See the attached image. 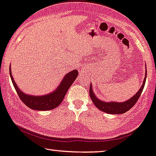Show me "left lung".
<instances>
[{
  "instance_id": "left-lung-1",
  "label": "left lung",
  "mask_w": 156,
  "mask_h": 156,
  "mask_svg": "<svg viewBox=\"0 0 156 156\" xmlns=\"http://www.w3.org/2000/svg\"><path fill=\"white\" fill-rule=\"evenodd\" d=\"M146 76H147V69H146V72H145V78L143 80V84L141 86L140 88L139 89L138 92L135 94L132 98L130 99L127 100V101H124V102H114V101H110V102H105L102 100H100L98 98L95 96V93L93 92L92 84L90 83V90H89V93H90V98L92 101L94 103V105L98 108L100 111L104 112V113H108V114H122L126 113L131 108L133 105L136 104V103L138 101L139 98H140L141 93L144 88L145 84H146Z\"/></svg>"
}]
</instances>
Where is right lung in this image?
Segmentation results:
<instances>
[{
  "label": "right lung",
  "instance_id": "1",
  "mask_svg": "<svg viewBox=\"0 0 156 156\" xmlns=\"http://www.w3.org/2000/svg\"><path fill=\"white\" fill-rule=\"evenodd\" d=\"M9 72L12 83L20 100L30 108L36 110V111H48V110L54 109L58 106L63 101L64 97L68 92V90L71 86L73 83L75 81L78 75V71L77 70H71L66 74L57 88L52 91L51 93L45 95H33L23 93L18 88L12 76L10 66Z\"/></svg>",
  "mask_w": 156,
  "mask_h": 156
}]
</instances>
